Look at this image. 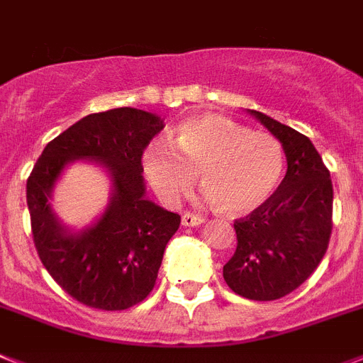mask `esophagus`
<instances>
[{"label": "esophagus", "instance_id": "34e87169", "mask_svg": "<svg viewBox=\"0 0 363 363\" xmlns=\"http://www.w3.org/2000/svg\"><path fill=\"white\" fill-rule=\"evenodd\" d=\"M181 223H182V226H197V225H201V223H204V219L199 216H194V213L186 212V213H182Z\"/></svg>", "mask_w": 363, "mask_h": 363}]
</instances>
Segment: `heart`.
I'll list each match as a JSON object with an SVG mask.
<instances>
[{
    "instance_id": "1",
    "label": "heart",
    "mask_w": 363,
    "mask_h": 363,
    "mask_svg": "<svg viewBox=\"0 0 363 363\" xmlns=\"http://www.w3.org/2000/svg\"><path fill=\"white\" fill-rule=\"evenodd\" d=\"M143 168L166 201H177L199 173L204 199L217 203L226 216H245L276 191L285 151L272 135L252 131L225 115L199 113L173 128L169 144H147Z\"/></svg>"
}]
</instances>
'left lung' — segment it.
Masks as SVG:
<instances>
[{"mask_svg": "<svg viewBox=\"0 0 363 363\" xmlns=\"http://www.w3.org/2000/svg\"><path fill=\"white\" fill-rule=\"evenodd\" d=\"M281 143L286 173L270 199L234 223L238 248L223 267L226 285L247 299L291 294L318 269L333 230V182L314 144L264 113L247 109Z\"/></svg>", "mask_w": 363, "mask_h": 363, "instance_id": "left-lung-1", "label": "left lung"}]
</instances>
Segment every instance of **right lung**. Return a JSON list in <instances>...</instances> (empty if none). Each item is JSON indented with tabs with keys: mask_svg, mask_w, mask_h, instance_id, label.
Here are the masks:
<instances>
[{
	"mask_svg": "<svg viewBox=\"0 0 363 363\" xmlns=\"http://www.w3.org/2000/svg\"><path fill=\"white\" fill-rule=\"evenodd\" d=\"M164 128L159 115L116 107L84 116L50 140L27 181L38 256L69 296L93 308L124 311L155 286L164 248L181 216L146 197L143 151ZM93 162L112 182L104 212L84 229L65 225L52 194L72 162Z\"/></svg>",
	"mask_w": 363,
	"mask_h": 363,
	"instance_id": "1",
	"label": "right lung"
}]
</instances>
